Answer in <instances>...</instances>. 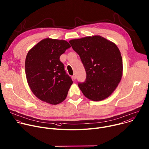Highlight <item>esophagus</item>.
<instances>
[{"mask_svg": "<svg viewBox=\"0 0 149 149\" xmlns=\"http://www.w3.org/2000/svg\"><path fill=\"white\" fill-rule=\"evenodd\" d=\"M72 79H73V80H75L76 79V75L75 74H73L72 76Z\"/></svg>", "mask_w": 149, "mask_h": 149, "instance_id": "obj_1", "label": "esophagus"}]
</instances>
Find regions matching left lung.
<instances>
[{
  "label": "left lung",
  "instance_id": "left-lung-1",
  "mask_svg": "<svg viewBox=\"0 0 149 149\" xmlns=\"http://www.w3.org/2000/svg\"><path fill=\"white\" fill-rule=\"evenodd\" d=\"M69 43L86 72L84 82L78 83L83 94L96 102L110 96L123 74L122 57L117 46L98 35L72 39Z\"/></svg>",
  "mask_w": 149,
  "mask_h": 149
}]
</instances>
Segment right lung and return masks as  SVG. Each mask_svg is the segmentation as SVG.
Wrapping results in <instances>:
<instances>
[{"mask_svg": "<svg viewBox=\"0 0 149 149\" xmlns=\"http://www.w3.org/2000/svg\"><path fill=\"white\" fill-rule=\"evenodd\" d=\"M70 47L66 40L46 38L28 52L25 61L27 81L33 93L42 101L55 105L66 98L73 81L60 56Z\"/></svg>", "mask_w": 149, "mask_h": 149, "instance_id": "add662e5", "label": "right lung"}]
</instances>
